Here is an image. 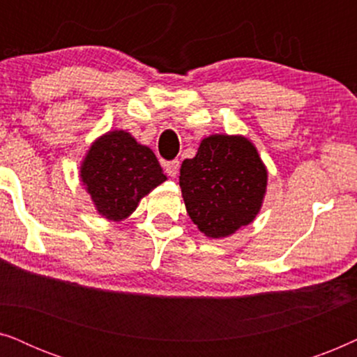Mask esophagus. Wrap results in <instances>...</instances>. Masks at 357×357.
I'll list each match as a JSON object with an SVG mask.
<instances>
[{
    "mask_svg": "<svg viewBox=\"0 0 357 357\" xmlns=\"http://www.w3.org/2000/svg\"><path fill=\"white\" fill-rule=\"evenodd\" d=\"M178 167H180V162L177 159H175V160H165V162H164L165 174L170 175V177H177Z\"/></svg>",
    "mask_w": 357,
    "mask_h": 357,
    "instance_id": "1",
    "label": "esophagus"
}]
</instances>
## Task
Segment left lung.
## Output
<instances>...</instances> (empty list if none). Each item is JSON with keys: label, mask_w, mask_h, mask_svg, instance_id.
I'll use <instances>...</instances> for the list:
<instances>
[{"label": "left lung", "mask_w": 357, "mask_h": 357, "mask_svg": "<svg viewBox=\"0 0 357 357\" xmlns=\"http://www.w3.org/2000/svg\"><path fill=\"white\" fill-rule=\"evenodd\" d=\"M266 169L243 136L213 135L180 167L188 216L204 236L227 237L250 224L266 192Z\"/></svg>", "instance_id": "left-lung-1"}]
</instances>
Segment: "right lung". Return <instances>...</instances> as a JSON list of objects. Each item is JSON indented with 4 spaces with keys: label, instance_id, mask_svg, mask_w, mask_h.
I'll return each instance as SVG.
<instances>
[{
    "label": "right lung",
    "instance_id": "add662e5",
    "mask_svg": "<svg viewBox=\"0 0 357 357\" xmlns=\"http://www.w3.org/2000/svg\"><path fill=\"white\" fill-rule=\"evenodd\" d=\"M165 178L153 151L121 130L100 136L81 165L87 193L110 221L128 218L139 199Z\"/></svg>",
    "mask_w": 357,
    "mask_h": 357
}]
</instances>
